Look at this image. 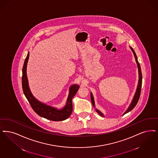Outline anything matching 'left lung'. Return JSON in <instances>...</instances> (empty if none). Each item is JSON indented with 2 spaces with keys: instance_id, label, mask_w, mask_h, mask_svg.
Here are the masks:
<instances>
[{
  "instance_id": "1",
  "label": "left lung",
  "mask_w": 158,
  "mask_h": 158,
  "mask_svg": "<svg viewBox=\"0 0 158 158\" xmlns=\"http://www.w3.org/2000/svg\"><path fill=\"white\" fill-rule=\"evenodd\" d=\"M130 48L131 49V51H132L133 53V55H134V56L135 58V60H136V62L137 64V66H138V73H139V81H138V86H137V88H136V92L135 94V95L133 96V98L132 101L131 102L129 106L128 107V108L127 109L126 111L125 112V113L123 114L122 115H124L125 114L128 113L129 112H130L131 110H132L133 109L134 107H135V106L136 105L138 102L139 101V97H140V91H141V87H142V72H141V69H140V64H139V62L138 60V57L137 56L135 52V51L133 50L131 46H130ZM90 99H91V102H92V103L94 106V107L95 108V101H94V96L92 95V92H90ZM96 111L98 113V114L99 115H101L102 117H104V114L102 113L101 112L100 110H99L98 109H96Z\"/></svg>"
}]
</instances>
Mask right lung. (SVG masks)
I'll list each match as a JSON object with an SVG mask.
<instances>
[{
    "mask_svg": "<svg viewBox=\"0 0 158 158\" xmlns=\"http://www.w3.org/2000/svg\"><path fill=\"white\" fill-rule=\"evenodd\" d=\"M29 52H28L27 56L26 57L22 69V84L23 93L25 95L26 99L29 102L31 106H32V109L38 115L49 120L62 121L68 119L72 114L73 110L72 98L76 95L78 89L79 88V86L76 84L70 86L66 103L65 106L62 109H57L56 107L51 106L38 101L32 95L31 89L29 86V82L26 73L27 64L29 60Z\"/></svg>",
    "mask_w": 158,
    "mask_h": 158,
    "instance_id": "right-lung-1",
    "label": "right lung"
}]
</instances>
